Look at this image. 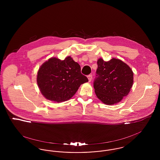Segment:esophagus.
Returning a JSON list of instances; mask_svg holds the SVG:
<instances>
[{"label":"esophagus","mask_w":160,"mask_h":160,"mask_svg":"<svg viewBox=\"0 0 160 160\" xmlns=\"http://www.w3.org/2000/svg\"><path fill=\"white\" fill-rule=\"evenodd\" d=\"M88 80H89V82H91L92 79V75H88Z\"/></svg>","instance_id":"esophagus-1"}]
</instances>
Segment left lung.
Returning <instances> with one entry per match:
<instances>
[{
	"label": "left lung",
	"mask_w": 160,
	"mask_h": 160,
	"mask_svg": "<svg viewBox=\"0 0 160 160\" xmlns=\"http://www.w3.org/2000/svg\"><path fill=\"white\" fill-rule=\"evenodd\" d=\"M97 65L93 82L96 95L107 105L120 102L132 86V71L125 63L114 58L108 62L100 58Z\"/></svg>",
	"instance_id": "obj_1"
}]
</instances>
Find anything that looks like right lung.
<instances>
[{
    "mask_svg": "<svg viewBox=\"0 0 160 160\" xmlns=\"http://www.w3.org/2000/svg\"><path fill=\"white\" fill-rule=\"evenodd\" d=\"M88 82L80 65L70 57L64 60L52 58L39 69L37 83L47 99L60 102L70 99L82 84Z\"/></svg>",
    "mask_w": 160,
    "mask_h": 160,
    "instance_id": "add662e5",
    "label": "right lung"
}]
</instances>
